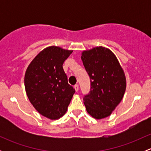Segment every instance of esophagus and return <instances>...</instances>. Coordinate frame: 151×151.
Segmentation results:
<instances>
[{
	"label": "esophagus",
	"instance_id": "1",
	"mask_svg": "<svg viewBox=\"0 0 151 151\" xmlns=\"http://www.w3.org/2000/svg\"><path fill=\"white\" fill-rule=\"evenodd\" d=\"M74 89H75V91H77V92L79 91V85H74Z\"/></svg>",
	"mask_w": 151,
	"mask_h": 151
}]
</instances>
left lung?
Segmentation results:
<instances>
[{"instance_id":"1","label":"left lung","mask_w":151,"mask_h":151,"mask_svg":"<svg viewBox=\"0 0 151 151\" xmlns=\"http://www.w3.org/2000/svg\"><path fill=\"white\" fill-rule=\"evenodd\" d=\"M81 59L91 79V91L83 99L85 108L93 118L102 119L122 100L126 87L124 71L116 56L106 47L83 51Z\"/></svg>"}]
</instances>
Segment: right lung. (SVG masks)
Segmentation results:
<instances>
[{"mask_svg":"<svg viewBox=\"0 0 151 151\" xmlns=\"http://www.w3.org/2000/svg\"><path fill=\"white\" fill-rule=\"evenodd\" d=\"M72 52L56 46L47 47L35 57L25 72L29 101L41 115L51 120L66 113L75 93L63 68V62Z\"/></svg>","mask_w":151,"mask_h":151,"instance_id":"right-lung-1","label":"right lung"}]
</instances>
